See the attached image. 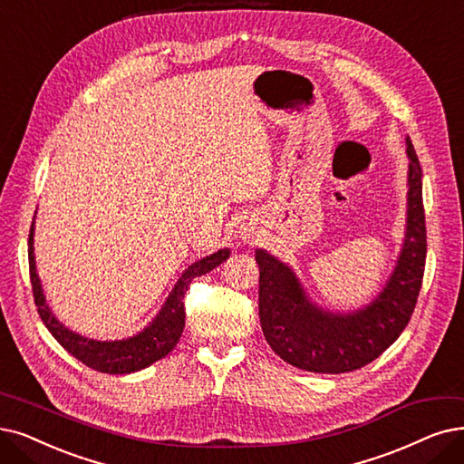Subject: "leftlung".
Returning <instances> with one entry per match:
<instances>
[{
    "instance_id": "8db88e82",
    "label": "left lung",
    "mask_w": 464,
    "mask_h": 464,
    "mask_svg": "<svg viewBox=\"0 0 464 464\" xmlns=\"http://www.w3.org/2000/svg\"><path fill=\"white\" fill-rule=\"evenodd\" d=\"M407 230L398 265L377 299L352 314L324 312L312 304L289 266L258 249V318L266 343L284 362L312 373H348L372 363L410 324L422 285L426 225L422 171L411 139Z\"/></svg>"
}]
</instances>
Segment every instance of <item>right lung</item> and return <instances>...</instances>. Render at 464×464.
Wrapping results in <instances>:
<instances>
[{"mask_svg":"<svg viewBox=\"0 0 464 464\" xmlns=\"http://www.w3.org/2000/svg\"><path fill=\"white\" fill-rule=\"evenodd\" d=\"M230 255L228 249H220L201 261L190 265L184 274L179 277L175 289L171 291L169 299L165 301L161 312L156 316V320L148 325L139 335L125 339V341H112V343H101L85 339L78 333L66 329L57 318L53 316L49 310L45 296L40 285V277L35 274V261H34V225L30 228L28 236V265H30V282H32V293L34 303L38 306V314L45 327L51 331V335L61 343V346L70 352V354L85 363L87 367L95 369L101 373L110 375H123L140 372V369L152 365L154 362L161 360L169 354V352L177 346L182 329H184V295L188 291V285L192 284L194 277L208 274L215 266H218L222 261H227Z\"/></svg>","mask_w":464,"mask_h":464,"instance_id":"add662e5","label":"right lung"}]
</instances>
